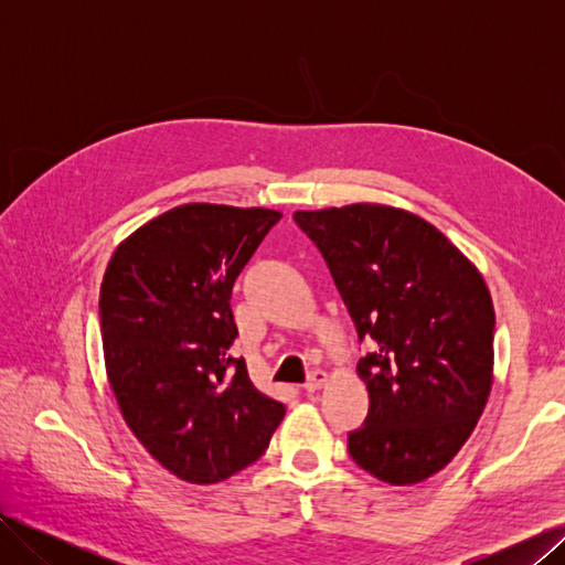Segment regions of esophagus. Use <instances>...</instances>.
Segmentation results:
<instances>
[{
	"label": "esophagus",
	"mask_w": 565,
	"mask_h": 565,
	"mask_svg": "<svg viewBox=\"0 0 565 565\" xmlns=\"http://www.w3.org/2000/svg\"><path fill=\"white\" fill-rule=\"evenodd\" d=\"M324 382H328V374H324L322 370H313L309 374V380H306V384H303V391L306 393H316V391H320L324 386Z\"/></svg>",
	"instance_id": "1"
}]
</instances>
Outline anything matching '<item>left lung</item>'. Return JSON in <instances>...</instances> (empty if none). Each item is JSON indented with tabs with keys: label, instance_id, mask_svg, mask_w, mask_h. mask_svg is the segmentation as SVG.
<instances>
[{
	"label": "left lung",
	"instance_id": "left-lung-1",
	"mask_svg": "<svg viewBox=\"0 0 565 565\" xmlns=\"http://www.w3.org/2000/svg\"><path fill=\"white\" fill-rule=\"evenodd\" d=\"M374 351L358 361L370 393L349 455L391 486L450 465L492 386L494 309L478 268L429 221L388 204L295 212Z\"/></svg>",
	"mask_w": 565,
	"mask_h": 565
}]
</instances>
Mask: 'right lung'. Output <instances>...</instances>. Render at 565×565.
<instances>
[{
  "label": "right lung",
  "instance_id": "add662e5",
  "mask_svg": "<svg viewBox=\"0 0 565 565\" xmlns=\"http://www.w3.org/2000/svg\"><path fill=\"white\" fill-rule=\"evenodd\" d=\"M280 216L181 204L108 262L98 299L108 382L131 434L181 481L210 486L254 465L285 417L228 353L233 285Z\"/></svg>",
  "mask_w": 565,
  "mask_h": 565
}]
</instances>
